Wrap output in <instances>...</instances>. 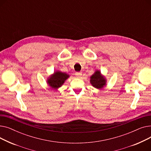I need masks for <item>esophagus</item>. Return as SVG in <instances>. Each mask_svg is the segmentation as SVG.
Returning a JSON list of instances; mask_svg holds the SVG:
<instances>
[{"label": "esophagus", "instance_id": "esophagus-1", "mask_svg": "<svg viewBox=\"0 0 151 151\" xmlns=\"http://www.w3.org/2000/svg\"><path fill=\"white\" fill-rule=\"evenodd\" d=\"M75 75H77L78 76H81L82 75V72L81 71H78V72H76Z\"/></svg>", "mask_w": 151, "mask_h": 151}]
</instances>
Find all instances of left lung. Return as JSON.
I'll return each instance as SVG.
<instances>
[{
    "label": "left lung",
    "instance_id": "left-lung-1",
    "mask_svg": "<svg viewBox=\"0 0 151 151\" xmlns=\"http://www.w3.org/2000/svg\"><path fill=\"white\" fill-rule=\"evenodd\" d=\"M105 78L101 76L99 71H96V73L91 77V83L96 88H102L105 85Z\"/></svg>",
    "mask_w": 151,
    "mask_h": 151
}]
</instances>
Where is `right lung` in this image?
<instances>
[{
	"mask_svg": "<svg viewBox=\"0 0 151 151\" xmlns=\"http://www.w3.org/2000/svg\"><path fill=\"white\" fill-rule=\"evenodd\" d=\"M69 75L65 73H62L60 71H57L54 73L49 80L47 83L53 89H57L60 87L64 81L68 78Z\"/></svg>",
	"mask_w": 151,
	"mask_h": 151,
	"instance_id": "right-lung-1",
	"label": "right lung"
}]
</instances>
